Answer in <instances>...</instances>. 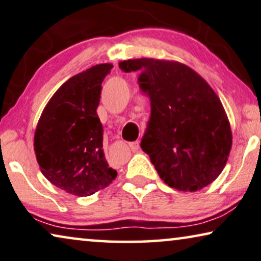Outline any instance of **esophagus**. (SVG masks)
Returning a JSON list of instances; mask_svg holds the SVG:
<instances>
[{"label": "esophagus", "instance_id": "34e87169", "mask_svg": "<svg viewBox=\"0 0 261 261\" xmlns=\"http://www.w3.org/2000/svg\"><path fill=\"white\" fill-rule=\"evenodd\" d=\"M129 147H130V149L133 150V151H138L140 149V142L139 141L132 142V143H129Z\"/></svg>", "mask_w": 261, "mask_h": 261}]
</instances>
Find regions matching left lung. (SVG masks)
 Returning <instances> with one entry per match:
<instances>
[{"instance_id":"8db88e82","label":"left lung","mask_w":261,"mask_h":261,"mask_svg":"<svg viewBox=\"0 0 261 261\" xmlns=\"http://www.w3.org/2000/svg\"><path fill=\"white\" fill-rule=\"evenodd\" d=\"M140 72V89L150 99V119L141 148L164 183L197 191L223 171L232 133L218 95L197 72L175 61L154 58L119 63Z\"/></svg>"}]
</instances>
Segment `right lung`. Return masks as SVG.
Listing matches in <instances>:
<instances>
[{
  "label": "right lung",
  "instance_id": "obj_1",
  "mask_svg": "<svg viewBox=\"0 0 261 261\" xmlns=\"http://www.w3.org/2000/svg\"><path fill=\"white\" fill-rule=\"evenodd\" d=\"M112 67L99 64L64 83L36 127L34 149L42 174L80 197L93 195L117 177L103 153V129L97 114L101 83Z\"/></svg>",
  "mask_w": 261,
  "mask_h": 261
}]
</instances>
